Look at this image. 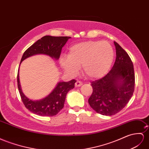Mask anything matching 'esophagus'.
<instances>
[{
    "label": "esophagus",
    "instance_id": "esophagus-1",
    "mask_svg": "<svg viewBox=\"0 0 149 149\" xmlns=\"http://www.w3.org/2000/svg\"><path fill=\"white\" fill-rule=\"evenodd\" d=\"M82 85V82L81 81H77L75 83V87H80Z\"/></svg>",
    "mask_w": 149,
    "mask_h": 149
}]
</instances>
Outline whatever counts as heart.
I'll return each mask as SVG.
<instances>
[{
    "label": "heart",
    "instance_id": "heart-1",
    "mask_svg": "<svg viewBox=\"0 0 149 149\" xmlns=\"http://www.w3.org/2000/svg\"><path fill=\"white\" fill-rule=\"evenodd\" d=\"M114 58V49L108 42L88 41L72 45L68 56H61L60 63L67 73L73 75L82 66V72L86 77L96 79L108 73Z\"/></svg>",
    "mask_w": 149,
    "mask_h": 149
}]
</instances>
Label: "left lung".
<instances>
[{
  "instance_id": "8db88e82",
  "label": "left lung",
  "mask_w": 149,
  "mask_h": 149,
  "mask_svg": "<svg viewBox=\"0 0 149 149\" xmlns=\"http://www.w3.org/2000/svg\"><path fill=\"white\" fill-rule=\"evenodd\" d=\"M116 58L111 70L91 82L93 93L89 104L95 111L106 116L116 114L127 104L134 92L133 65L128 53L114 41Z\"/></svg>"
}]
</instances>
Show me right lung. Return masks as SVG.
Wrapping results in <instances>:
<instances>
[{
  "label": "right lung",
  "instance_id": "right-lung-1",
  "mask_svg": "<svg viewBox=\"0 0 149 149\" xmlns=\"http://www.w3.org/2000/svg\"><path fill=\"white\" fill-rule=\"evenodd\" d=\"M71 37L45 36L38 40L24 52L21 62L28 57L37 54H45L58 60L63 46ZM21 64V63H20ZM76 81L58 82L56 87L47 97L39 101H33L26 97L21 88L19 71L17 73V87L20 96L25 107L30 111L39 116H53L64 106L67 94L74 89Z\"/></svg>",
  "mask_w": 149,
  "mask_h": 149
}]
</instances>
